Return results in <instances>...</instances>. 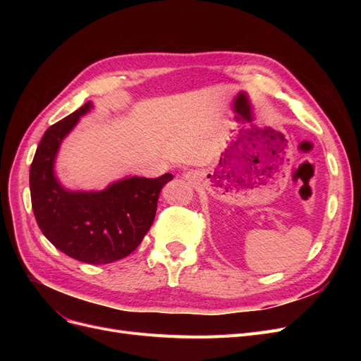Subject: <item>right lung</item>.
<instances>
[{"mask_svg":"<svg viewBox=\"0 0 361 361\" xmlns=\"http://www.w3.org/2000/svg\"><path fill=\"white\" fill-rule=\"evenodd\" d=\"M92 108L87 102L47 129L30 167V191L32 212L48 241L69 257L104 265L129 256L143 241L155 220L159 192L173 174L130 176L102 191L64 188L54 171L59 149Z\"/></svg>","mask_w":361,"mask_h":361,"instance_id":"right-lung-1","label":"right lung"}]
</instances>
